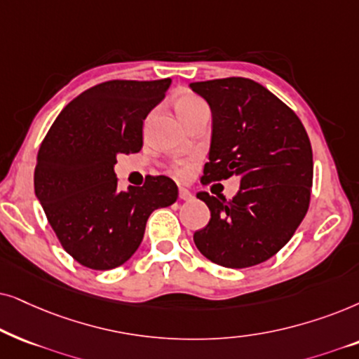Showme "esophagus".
<instances>
[{"label":"esophagus","mask_w":359,"mask_h":359,"mask_svg":"<svg viewBox=\"0 0 359 359\" xmlns=\"http://www.w3.org/2000/svg\"><path fill=\"white\" fill-rule=\"evenodd\" d=\"M179 198H180V200H190V198H192V194H190L187 189L180 187V189H179Z\"/></svg>","instance_id":"esophagus-1"}]
</instances>
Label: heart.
Wrapping results in <instances>:
<instances>
[{"label": "heart", "mask_w": 359, "mask_h": 359, "mask_svg": "<svg viewBox=\"0 0 359 359\" xmlns=\"http://www.w3.org/2000/svg\"><path fill=\"white\" fill-rule=\"evenodd\" d=\"M174 107H175L177 114H179L180 119H182L185 124H189L194 118H197L198 114L208 113L207 102H205L202 97H198V95H195L192 92L180 93L179 97L175 98ZM190 170H192V165L190 164H177L175 165V174L179 177L189 175Z\"/></svg>", "instance_id": "1"}]
</instances>
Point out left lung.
Masks as SVG:
<instances>
[{
  "label": "left lung",
  "mask_w": 359,
  "mask_h": 359,
  "mask_svg": "<svg viewBox=\"0 0 359 359\" xmlns=\"http://www.w3.org/2000/svg\"><path fill=\"white\" fill-rule=\"evenodd\" d=\"M190 88L207 100L213 116L202 184L241 177L233 198L197 194L212 218L195 231V246L231 269L261 264L284 248L309 210L313 157L307 131L287 104L255 80L228 76Z\"/></svg>",
  "instance_id": "8db88e82"
}]
</instances>
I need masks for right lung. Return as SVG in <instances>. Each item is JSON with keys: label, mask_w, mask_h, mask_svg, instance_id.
Wrapping results in <instances>:
<instances>
[{"label": "right lung", "mask_w": 359, "mask_h": 359, "mask_svg": "<svg viewBox=\"0 0 359 359\" xmlns=\"http://www.w3.org/2000/svg\"><path fill=\"white\" fill-rule=\"evenodd\" d=\"M170 79L109 80L62 109L37 152L36 197L57 240L76 262L108 271L140 248L146 222L179 190L165 175L118 190L116 156L142 147V123L165 97Z\"/></svg>", "instance_id": "add662e5"}]
</instances>
